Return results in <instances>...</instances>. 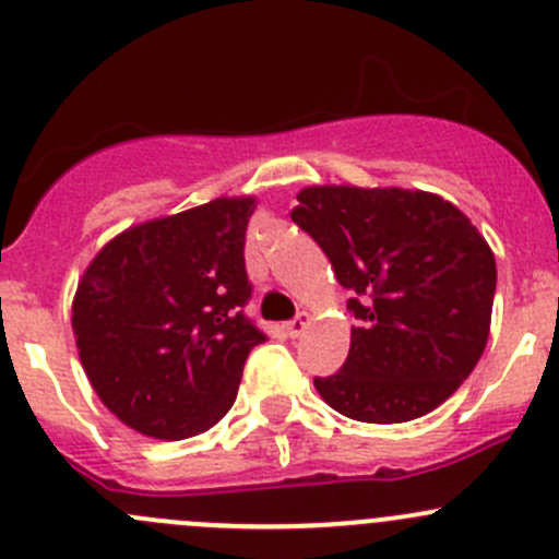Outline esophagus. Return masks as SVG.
I'll return each instance as SVG.
<instances>
[{
  "label": "esophagus",
  "mask_w": 559,
  "mask_h": 559,
  "mask_svg": "<svg viewBox=\"0 0 559 559\" xmlns=\"http://www.w3.org/2000/svg\"><path fill=\"white\" fill-rule=\"evenodd\" d=\"M308 324H311L308 313H300V316H295V319H292V321H286L284 330H286V335H289V337H300L302 332H306Z\"/></svg>",
  "instance_id": "obj_1"
}]
</instances>
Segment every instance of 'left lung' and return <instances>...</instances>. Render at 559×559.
<instances>
[{"instance_id":"left-lung-1","label":"left lung","mask_w":559,"mask_h":559,"mask_svg":"<svg viewBox=\"0 0 559 559\" xmlns=\"http://www.w3.org/2000/svg\"><path fill=\"white\" fill-rule=\"evenodd\" d=\"M297 202L292 222L330 257L359 321L343 368L313 379L316 392L370 425L430 414L487 346L492 248L460 207L430 191L308 186Z\"/></svg>"}]
</instances>
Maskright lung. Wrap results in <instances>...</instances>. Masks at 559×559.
I'll return each mask as SVG.
<instances>
[{
    "label": "right lung",
    "mask_w": 559,
    "mask_h": 559,
    "mask_svg": "<svg viewBox=\"0 0 559 559\" xmlns=\"http://www.w3.org/2000/svg\"><path fill=\"white\" fill-rule=\"evenodd\" d=\"M253 207V197H218L134 224L78 281L81 365L107 411L132 430L183 441L233 408L248 352L267 341L243 313Z\"/></svg>",
    "instance_id": "add662e5"
}]
</instances>
